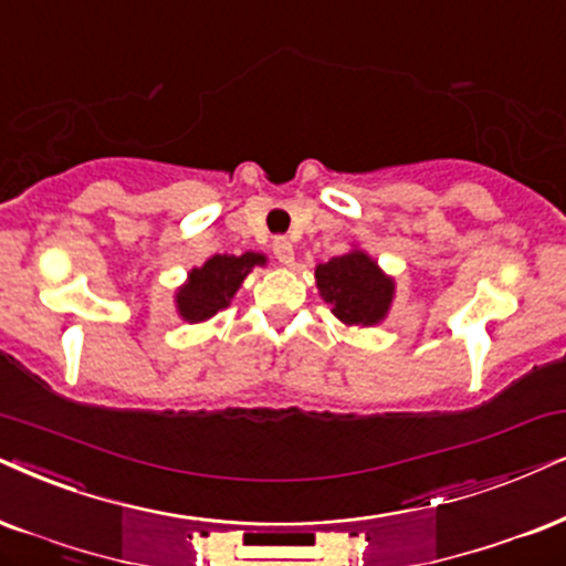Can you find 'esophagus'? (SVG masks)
Wrapping results in <instances>:
<instances>
[{
    "label": "esophagus",
    "instance_id": "1",
    "mask_svg": "<svg viewBox=\"0 0 566 566\" xmlns=\"http://www.w3.org/2000/svg\"><path fill=\"white\" fill-rule=\"evenodd\" d=\"M271 248H274V255L279 263H290L295 261V250H292V242L287 238H274V242H271Z\"/></svg>",
    "mask_w": 566,
    "mask_h": 566
}]
</instances>
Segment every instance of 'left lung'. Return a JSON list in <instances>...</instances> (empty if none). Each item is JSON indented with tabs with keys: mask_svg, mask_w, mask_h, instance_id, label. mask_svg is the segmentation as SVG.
Masks as SVG:
<instances>
[{
	"mask_svg": "<svg viewBox=\"0 0 566 566\" xmlns=\"http://www.w3.org/2000/svg\"><path fill=\"white\" fill-rule=\"evenodd\" d=\"M316 282L334 316L347 326H374L389 311L395 282L378 271L363 250L336 255L316 266Z\"/></svg>",
	"mask_w": 566,
	"mask_h": 566,
	"instance_id": "left-lung-1",
	"label": "left lung"
}]
</instances>
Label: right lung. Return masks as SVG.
<instances>
[{
    "label": "right lung",
    "instance_id": "right-lung-1",
    "mask_svg": "<svg viewBox=\"0 0 566 566\" xmlns=\"http://www.w3.org/2000/svg\"><path fill=\"white\" fill-rule=\"evenodd\" d=\"M255 263H266L259 253H242V255H213L200 269L190 271L188 284L177 292V307L180 316L190 324L211 318L221 307L230 305V300L242 279Z\"/></svg>",
    "mask_w": 566,
    "mask_h": 566
}]
</instances>
